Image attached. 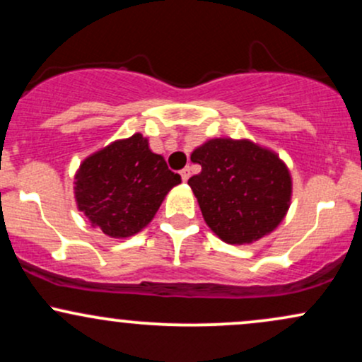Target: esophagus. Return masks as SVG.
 Segmentation results:
<instances>
[{"label":"esophagus","instance_id":"obj_1","mask_svg":"<svg viewBox=\"0 0 362 362\" xmlns=\"http://www.w3.org/2000/svg\"><path fill=\"white\" fill-rule=\"evenodd\" d=\"M180 177H182V180H184V182L189 180V177H190V168L187 167V168H184V170H180Z\"/></svg>","mask_w":362,"mask_h":362}]
</instances>
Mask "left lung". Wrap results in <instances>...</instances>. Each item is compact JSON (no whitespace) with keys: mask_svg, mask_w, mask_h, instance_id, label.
Here are the masks:
<instances>
[{"mask_svg":"<svg viewBox=\"0 0 362 362\" xmlns=\"http://www.w3.org/2000/svg\"><path fill=\"white\" fill-rule=\"evenodd\" d=\"M202 167L189 178L204 221L223 242L253 243L279 226L293 180L277 153L250 139L216 138L190 155Z\"/></svg>","mask_w":362,"mask_h":362,"instance_id":"obj_1","label":"left lung"}]
</instances>
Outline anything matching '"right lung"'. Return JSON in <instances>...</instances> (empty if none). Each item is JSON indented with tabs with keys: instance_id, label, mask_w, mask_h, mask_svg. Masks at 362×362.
I'll list each match as a JSON object with an SVG mask.
<instances>
[{
	"instance_id": "1",
	"label": "right lung",
	"mask_w": 362,
	"mask_h": 362,
	"mask_svg": "<svg viewBox=\"0 0 362 362\" xmlns=\"http://www.w3.org/2000/svg\"><path fill=\"white\" fill-rule=\"evenodd\" d=\"M182 178L136 132L83 160L74 175L78 209L110 238H129L151 223Z\"/></svg>"
}]
</instances>
